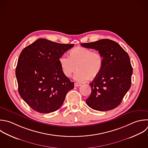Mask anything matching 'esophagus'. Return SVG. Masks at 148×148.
Listing matches in <instances>:
<instances>
[{
  "label": "esophagus",
  "instance_id": "esophagus-1",
  "mask_svg": "<svg viewBox=\"0 0 148 148\" xmlns=\"http://www.w3.org/2000/svg\"><path fill=\"white\" fill-rule=\"evenodd\" d=\"M75 87H80V86H81V84H78V83H75Z\"/></svg>",
  "mask_w": 148,
  "mask_h": 148
}]
</instances>
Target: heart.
I'll list each match as a JSON object with an SVG mask.
<instances>
[{"instance_id": "b5f03b06", "label": "heart", "mask_w": 148, "mask_h": 148, "mask_svg": "<svg viewBox=\"0 0 148 148\" xmlns=\"http://www.w3.org/2000/svg\"><path fill=\"white\" fill-rule=\"evenodd\" d=\"M64 75L68 77L72 76L77 69L75 79L82 82L88 79L92 80L101 73L104 63L103 56L98 52L83 47H76L69 53V57L61 56L58 60Z\"/></svg>"}]
</instances>
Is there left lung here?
<instances>
[{
	"mask_svg": "<svg viewBox=\"0 0 148 148\" xmlns=\"http://www.w3.org/2000/svg\"><path fill=\"white\" fill-rule=\"evenodd\" d=\"M81 45L98 50L104 58L101 73L90 84L91 93L87 104L99 111L116 108L131 87L132 68L128 54L117 43L107 39Z\"/></svg>",
	"mask_w": 148,
	"mask_h": 148,
	"instance_id": "1",
	"label": "left lung"
}]
</instances>
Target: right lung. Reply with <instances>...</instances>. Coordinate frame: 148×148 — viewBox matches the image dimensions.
<instances>
[{"mask_svg":"<svg viewBox=\"0 0 148 148\" xmlns=\"http://www.w3.org/2000/svg\"><path fill=\"white\" fill-rule=\"evenodd\" d=\"M74 44L39 39L21 51L16 69L19 94L34 110L49 113L62 105L74 83L64 75L59 58Z\"/></svg>","mask_w":148,"mask_h":148,"instance_id":"right-lung-1","label":"right lung"}]
</instances>
